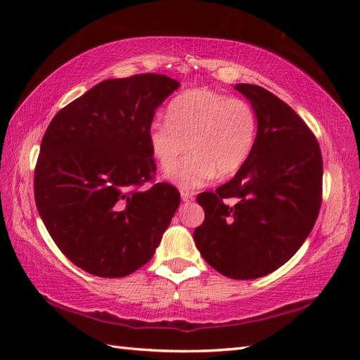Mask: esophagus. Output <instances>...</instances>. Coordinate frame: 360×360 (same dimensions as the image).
<instances>
[{
    "mask_svg": "<svg viewBox=\"0 0 360 360\" xmlns=\"http://www.w3.org/2000/svg\"><path fill=\"white\" fill-rule=\"evenodd\" d=\"M181 200L184 202H190L195 200V193L193 192H188V190H182L181 192Z\"/></svg>",
    "mask_w": 360,
    "mask_h": 360,
    "instance_id": "34e87169",
    "label": "esophagus"
}]
</instances>
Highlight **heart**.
Listing matches in <instances>:
<instances>
[{"mask_svg": "<svg viewBox=\"0 0 360 360\" xmlns=\"http://www.w3.org/2000/svg\"><path fill=\"white\" fill-rule=\"evenodd\" d=\"M258 119L254 106L241 97L209 88H193L173 97L167 120L156 119L147 139L153 158L170 174L188 143L189 156L172 174L184 190L202 187L219 176H231L246 164L257 141Z\"/></svg>", "mask_w": 360, "mask_h": 360, "instance_id": "heart-1", "label": "heart"}]
</instances>
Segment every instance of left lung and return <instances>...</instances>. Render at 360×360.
Wrapping results in <instances>:
<instances>
[{"label":"left lung","instance_id":"8db88e82","mask_svg":"<svg viewBox=\"0 0 360 360\" xmlns=\"http://www.w3.org/2000/svg\"><path fill=\"white\" fill-rule=\"evenodd\" d=\"M233 88L254 106L257 141L231 181L198 195L205 218L193 238L213 269L254 280L278 269L308 238L322 204L323 162L316 136L288 103L262 86Z\"/></svg>","mask_w":360,"mask_h":360}]
</instances>
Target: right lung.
<instances>
[{"label":"right lung","mask_w":360,"mask_h":360,"mask_svg":"<svg viewBox=\"0 0 360 360\" xmlns=\"http://www.w3.org/2000/svg\"><path fill=\"white\" fill-rule=\"evenodd\" d=\"M178 88L164 74L103 80L51 120L35 165V204L80 269L127 277L155 255L181 196L167 182L142 190L156 173L147 133Z\"/></svg>","instance_id":"obj_1"}]
</instances>
